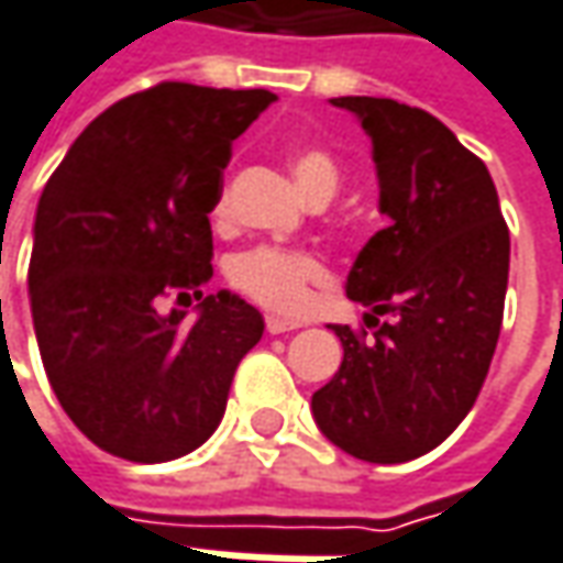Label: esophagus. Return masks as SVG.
Masks as SVG:
<instances>
[{
    "label": "esophagus",
    "mask_w": 563,
    "mask_h": 563,
    "mask_svg": "<svg viewBox=\"0 0 563 563\" xmlns=\"http://www.w3.org/2000/svg\"><path fill=\"white\" fill-rule=\"evenodd\" d=\"M294 329H300V322L282 319V316H266V332L269 335H285V332H294Z\"/></svg>",
    "instance_id": "esophagus-1"
}]
</instances>
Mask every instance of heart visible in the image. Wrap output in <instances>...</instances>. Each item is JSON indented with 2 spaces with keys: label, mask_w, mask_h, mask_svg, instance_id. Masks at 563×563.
Here are the masks:
<instances>
[{
  "label": "heart",
  "mask_w": 563,
  "mask_h": 563,
  "mask_svg": "<svg viewBox=\"0 0 563 563\" xmlns=\"http://www.w3.org/2000/svg\"><path fill=\"white\" fill-rule=\"evenodd\" d=\"M291 175L297 187L313 200L319 194H335L338 163L329 150L322 146H297L291 153ZM216 216H225V197H219L212 206ZM322 278L319 256L307 250L291 247H253L241 253L231 263V282L238 291L253 297L256 303L269 307L275 313H297L303 310L310 285Z\"/></svg>",
  "instance_id": "b5f03b06"
}]
</instances>
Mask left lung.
Here are the masks:
<instances>
[{
  "instance_id": "8db88e82",
  "label": "left lung",
  "mask_w": 563,
  "mask_h": 563,
  "mask_svg": "<svg viewBox=\"0 0 563 563\" xmlns=\"http://www.w3.org/2000/svg\"><path fill=\"white\" fill-rule=\"evenodd\" d=\"M373 141L391 225L360 250L347 297L373 338L332 325L344 360L313 395L322 435L369 464H404L461 426L498 344L510 234L486 163L442 121L395 99L338 97ZM391 312L393 319L377 322Z\"/></svg>"
}]
</instances>
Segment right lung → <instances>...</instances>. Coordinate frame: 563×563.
I'll return each instance as SVG.
<instances>
[{
	"label": "right lung",
	"mask_w": 563,
	"mask_h": 563,
	"mask_svg": "<svg viewBox=\"0 0 563 563\" xmlns=\"http://www.w3.org/2000/svg\"><path fill=\"white\" fill-rule=\"evenodd\" d=\"M269 90L163 80L119 99L43 187L27 269L33 332L62 410L102 451L163 464L216 432L263 316L212 278L222 168ZM200 299L198 319L162 300Z\"/></svg>",
	"instance_id": "1"
}]
</instances>
